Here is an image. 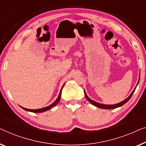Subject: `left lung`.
<instances>
[{
	"mask_svg": "<svg viewBox=\"0 0 146 146\" xmlns=\"http://www.w3.org/2000/svg\"><path fill=\"white\" fill-rule=\"evenodd\" d=\"M139 77H140V75H139V79H138V82H137V85H138V83H139ZM137 85L135 86V89H134V91H133L132 92V93H131V94H130V95H129V96H128V98H126V99L123 100V101L120 102H119V103L115 104H104L98 103V102L94 101V100H93L92 99H91V98H90L89 97V96H87V93H86V92H85V90H84V91H85V96H86V98H87V99L88 100V101H89V102H90V103H91L92 104H93V105L95 106H96V107H98V108H103V109H114V108H118V107H120V106H122V105H124V104L125 103H126V102H128V100L130 99V98L132 97V96L133 93H134V91H135V88H136Z\"/></svg>",
	"mask_w": 146,
	"mask_h": 146,
	"instance_id": "8db88e82",
	"label": "left lung"
}]
</instances>
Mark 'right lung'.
I'll use <instances>...</instances> for the list:
<instances>
[{
	"label": "right lung",
	"instance_id": "1",
	"mask_svg": "<svg viewBox=\"0 0 146 146\" xmlns=\"http://www.w3.org/2000/svg\"><path fill=\"white\" fill-rule=\"evenodd\" d=\"M64 85H65V83L63 84L62 87H61V91H60V92H59V94L58 96H57V99L55 100L52 104H50V106H46V107H44V108H39V109H28V108H24V107H22V106H20V107H21L22 108H23L24 110H26V111L34 112V113H41V112H44L45 111H47V110H50V109H51V108H52L53 107H54V106L59 102V100H60V98H61V91H62V89H63V87H64Z\"/></svg>",
	"mask_w": 146,
	"mask_h": 146
}]
</instances>
